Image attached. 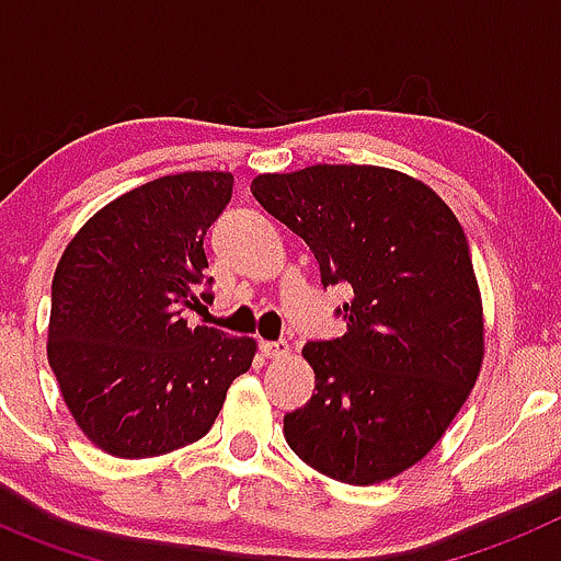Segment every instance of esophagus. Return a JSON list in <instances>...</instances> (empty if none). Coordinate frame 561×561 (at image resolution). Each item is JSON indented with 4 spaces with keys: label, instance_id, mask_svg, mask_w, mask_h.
I'll return each mask as SVG.
<instances>
[{
    "label": "esophagus",
    "instance_id": "34e87169",
    "mask_svg": "<svg viewBox=\"0 0 561 561\" xmlns=\"http://www.w3.org/2000/svg\"><path fill=\"white\" fill-rule=\"evenodd\" d=\"M261 351H264L266 359H284V356L291 354L289 342H284V340H277V342L266 340V342H261Z\"/></svg>",
    "mask_w": 561,
    "mask_h": 561
}]
</instances>
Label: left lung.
<instances>
[{
  "instance_id": "1",
  "label": "left lung",
  "mask_w": 561,
  "mask_h": 561,
  "mask_svg": "<svg viewBox=\"0 0 561 561\" xmlns=\"http://www.w3.org/2000/svg\"><path fill=\"white\" fill-rule=\"evenodd\" d=\"M255 199L348 284V331L309 342L306 408L284 419L297 458L340 483L408 472L444 438L485 356L480 286L463 227L438 193L379 165L257 173Z\"/></svg>"
}]
</instances>
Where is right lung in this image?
<instances>
[{"mask_svg": "<svg viewBox=\"0 0 561 561\" xmlns=\"http://www.w3.org/2000/svg\"><path fill=\"white\" fill-rule=\"evenodd\" d=\"M230 171H185L126 191L92 216L53 275L47 359L78 430L114 458H153L207 435L252 336L187 325L207 270V227Z\"/></svg>", "mask_w": 561, "mask_h": 561, "instance_id": "right-lung-1", "label": "right lung"}]
</instances>
